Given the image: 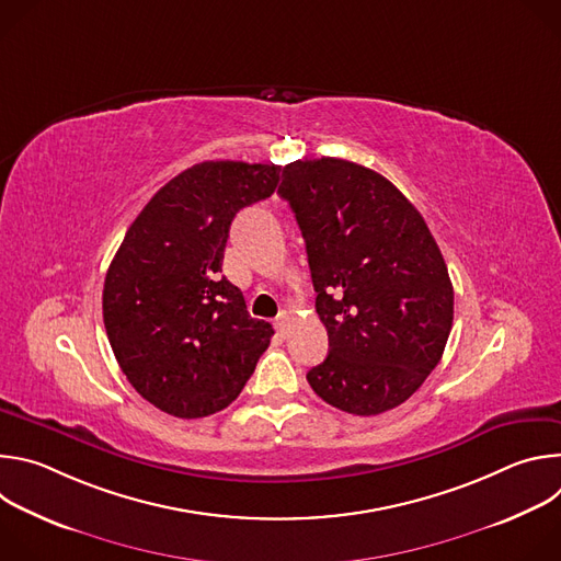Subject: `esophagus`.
Returning a JSON list of instances; mask_svg holds the SVG:
<instances>
[{
	"instance_id": "obj_1",
	"label": "esophagus",
	"mask_w": 561,
	"mask_h": 561,
	"mask_svg": "<svg viewBox=\"0 0 561 561\" xmlns=\"http://www.w3.org/2000/svg\"><path fill=\"white\" fill-rule=\"evenodd\" d=\"M288 314L286 312H282L277 319H275V329H277V333L282 335V337H286V333H288Z\"/></svg>"
}]
</instances>
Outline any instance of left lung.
I'll use <instances>...</instances> for the list:
<instances>
[{
    "label": "left lung",
    "mask_w": 561,
    "mask_h": 561,
    "mask_svg": "<svg viewBox=\"0 0 561 561\" xmlns=\"http://www.w3.org/2000/svg\"><path fill=\"white\" fill-rule=\"evenodd\" d=\"M277 193L299 224L329 331L310 388L359 417L404 404L453 329V284L424 217L383 175L340 157L286 164Z\"/></svg>",
    "instance_id": "8db88e82"
}]
</instances>
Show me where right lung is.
<instances>
[{
	"label": "right lung",
	"mask_w": 561,
	"mask_h": 561,
	"mask_svg": "<svg viewBox=\"0 0 561 561\" xmlns=\"http://www.w3.org/2000/svg\"><path fill=\"white\" fill-rule=\"evenodd\" d=\"M279 167L202 162L159 188L126 230L102 295L133 388L173 417L213 415L242 392L273 327L221 277L234 215L275 193Z\"/></svg>",
	"instance_id": "add662e5"
}]
</instances>
